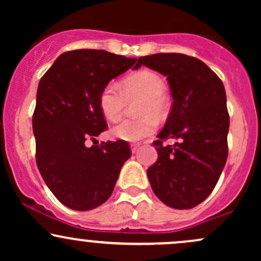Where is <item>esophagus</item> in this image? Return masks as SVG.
Wrapping results in <instances>:
<instances>
[{"mask_svg":"<svg viewBox=\"0 0 261 261\" xmlns=\"http://www.w3.org/2000/svg\"><path fill=\"white\" fill-rule=\"evenodd\" d=\"M130 147H131V152H133V153H136L137 149L140 147V143H131Z\"/></svg>","mask_w":261,"mask_h":261,"instance_id":"34e87169","label":"esophagus"}]
</instances>
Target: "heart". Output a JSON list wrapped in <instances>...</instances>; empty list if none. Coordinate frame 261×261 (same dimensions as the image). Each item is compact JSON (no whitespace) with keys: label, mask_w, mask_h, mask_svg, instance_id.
Listing matches in <instances>:
<instances>
[{"label":"heart","mask_w":261,"mask_h":261,"mask_svg":"<svg viewBox=\"0 0 261 261\" xmlns=\"http://www.w3.org/2000/svg\"><path fill=\"white\" fill-rule=\"evenodd\" d=\"M164 81L153 71L143 70L131 74L122 81L121 89L116 83L110 82L104 87L99 95V107L108 120L120 119L127 100L142 98L139 104L137 120H122L112 128L113 137L135 142L151 136L157 128L154 118L162 119L168 109Z\"/></svg>","instance_id":"b5f03b06"}]
</instances>
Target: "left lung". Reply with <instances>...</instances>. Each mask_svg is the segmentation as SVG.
<instances>
[{"mask_svg": "<svg viewBox=\"0 0 261 261\" xmlns=\"http://www.w3.org/2000/svg\"><path fill=\"white\" fill-rule=\"evenodd\" d=\"M141 66L168 80L173 104L153 146L158 158L147 169L155 196L167 206L193 208L216 187L228 155L229 115L222 81L201 60L184 54H154ZM167 138L179 139L174 146Z\"/></svg>", "mask_w": 261, "mask_h": 261, "instance_id": "left-lung-1", "label": "left lung"}]
</instances>
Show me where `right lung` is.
Masks as SVG:
<instances>
[{
	"label": "right lung",
	"instance_id": "obj_1",
	"mask_svg": "<svg viewBox=\"0 0 261 261\" xmlns=\"http://www.w3.org/2000/svg\"><path fill=\"white\" fill-rule=\"evenodd\" d=\"M137 59L104 50L64 53L41 77L33 114L39 172L60 202L88 211L112 195L131 157L125 141L86 146L107 130L99 107L103 88ZM135 68V67H134Z\"/></svg>",
	"mask_w": 261,
	"mask_h": 261
}]
</instances>
